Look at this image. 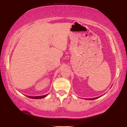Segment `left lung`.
Returning a JSON list of instances; mask_svg holds the SVG:
<instances>
[{"label":"left lung","mask_w":127,"mask_h":127,"mask_svg":"<svg viewBox=\"0 0 127 127\" xmlns=\"http://www.w3.org/2000/svg\"><path fill=\"white\" fill-rule=\"evenodd\" d=\"M99 97H96V98H91V99H89L90 100H93V99H97V98H98Z\"/></svg>","instance_id":"1"}]
</instances>
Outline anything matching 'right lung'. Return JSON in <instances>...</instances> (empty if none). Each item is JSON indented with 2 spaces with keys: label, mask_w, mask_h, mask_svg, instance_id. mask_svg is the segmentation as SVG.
<instances>
[{
  "label": "right lung",
  "mask_w": 127,
  "mask_h": 127,
  "mask_svg": "<svg viewBox=\"0 0 127 127\" xmlns=\"http://www.w3.org/2000/svg\"><path fill=\"white\" fill-rule=\"evenodd\" d=\"M47 94V95H42V96H28V97L29 98H32V99H41V98H45Z\"/></svg>",
  "instance_id": "1"
}]
</instances>
